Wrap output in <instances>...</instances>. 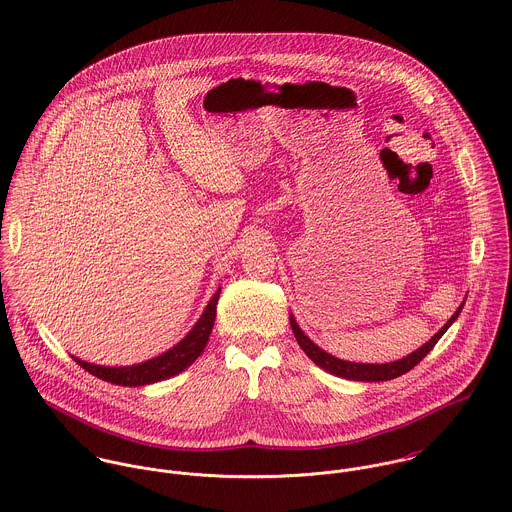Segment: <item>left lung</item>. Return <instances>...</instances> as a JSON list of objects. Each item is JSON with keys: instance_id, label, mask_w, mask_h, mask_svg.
<instances>
[{"instance_id": "obj_1", "label": "left lung", "mask_w": 512, "mask_h": 512, "mask_svg": "<svg viewBox=\"0 0 512 512\" xmlns=\"http://www.w3.org/2000/svg\"><path fill=\"white\" fill-rule=\"evenodd\" d=\"M463 305L453 313V317L439 329L438 333L424 345L420 347L418 351H414L412 355L396 361V363H386V365H363V363H347V361H341V359H335L331 357L329 353L321 351L317 345H313L305 335L303 331L299 329V325L295 323V319L292 317V329L293 335H295V341L299 343V347L303 349V353L315 363L317 366H321L323 370L335 374V376H341V378H349V380H361V382H380V380H392V378H398L402 374H406L408 370H412L414 366L418 365L438 343L441 339V335L449 329V325L459 317Z\"/></svg>"}]
</instances>
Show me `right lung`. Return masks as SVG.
Returning <instances> with one entry per match:
<instances>
[{
  "label": "right lung",
  "instance_id": "right-lung-1",
  "mask_svg": "<svg viewBox=\"0 0 512 512\" xmlns=\"http://www.w3.org/2000/svg\"><path fill=\"white\" fill-rule=\"evenodd\" d=\"M219 295L220 292L213 295L211 303L207 305L205 313L201 315V319L197 321L193 331L179 345H175L171 351L159 355L157 359H151L147 363L134 366H98L84 363L76 357H73V359L76 361V365L82 366L90 374H94V376H98L106 382L122 384V386H144V384L159 382V380H165L169 376H175L181 370H185L187 366L193 365L201 357V353L205 351L207 341H209L211 331H213V325H215Z\"/></svg>",
  "mask_w": 512,
  "mask_h": 512
}]
</instances>
